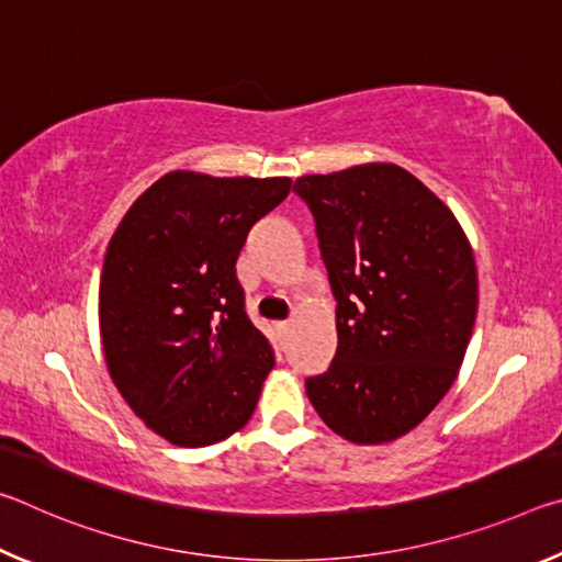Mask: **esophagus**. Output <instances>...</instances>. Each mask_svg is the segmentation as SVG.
<instances>
[{
	"label": "esophagus",
	"mask_w": 562,
	"mask_h": 562,
	"mask_svg": "<svg viewBox=\"0 0 562 562\" xmlns=\"http://www.w3.org/2000/svg\"><path fill=\"white\" fill-rule=\"evenodd\" d=\"M274 329H278V335H280V337H288V335H290V329H292V325H290V322H278V325H274Z\"/></svg>",
	"instance_id": "esophagus-1"
}]
</instances>
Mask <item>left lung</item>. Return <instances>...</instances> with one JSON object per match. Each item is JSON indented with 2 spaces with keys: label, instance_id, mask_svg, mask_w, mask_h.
I'll return each instance as SVG.
<instances>
[{
  "label": "left lung",
  "instance_id": "8db88e82",
  "mask_svg": "<svg viewBox=\"0 0 562 562\" xmlns=\"http://www.w3.org/2000/svg\"><path fill=\"white\" fill-rule=\"evenodd\" d=\"M337 300V355L307 396L351 443H389L424 422L459 374L479 278L459 221L394 164L302 176Z\"/></svg>",
  "mask_w": 562,
  "mask_h": 562
}]
</instances>
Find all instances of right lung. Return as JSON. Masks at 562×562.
<instances>
[{"label":"right lung","instance_id":"right-lung-1","mask_svg":"<svg viewBox=\"0 0 562 562\" xmlns=\"http://www.w3.org/2000/svg\"><path fill=\"white\" fill-rule=\"evenodd\" d=\"M290 178L173 170L123 215L103 258L99 325L113 384L150 431L201 449L250 422L274 367L235 262Z\"/></svg>","mask_w":562,"mask_h":562}]
</instances>
